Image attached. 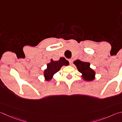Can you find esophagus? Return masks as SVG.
Instances as JSON below:
<instances>
[{"label":"esophagus","mask_w":122,"mask_h":122,"mask_svg":"<svg viewBox=\"0 0 122 122\" xmlns=\"http://www.w3.org/2000/svg\"><path fill=\"white\" fill-rule=\"evenodd\" d=\"M69 63H70V65H72V62H73V60L72 59H70L69 60Z\"/></svg>","instance_id":"34e87169"}]
</instances>
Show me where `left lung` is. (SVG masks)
Wrapping results in <instances>:
<instances>
[{"instance_id": "obj_1", "label": "left lung", "mask_w": 122, "mask_h": 122, "mask_svg": "<svg viewBox=\"0 0 122 122\" xmlns=\"http://www.w3.org/2000/svg\"><path fill=\"white\" fill-rule=\"evenodd\" d=\"M74 64L76 66L78 71L81 74V76L84 81H92L94 80L96 77V71L90 67L89 62L76 60L74 61Z\"/></svg>"}]
</instances>
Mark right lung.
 Wrapping results in <instances>:
<instances>
[{"label":"right lung","instance_id":"add662e5","mask_svg":"<svg viewBox=\"0 0 122 122\" xmlns=\"http://www.w3.org/2000/svg\"><path fill=\"white\" fill-rule=\"evenodd\" d=\"M69 62L65 57H60L58 61H54L52 59L51 60L50 63H47V68L44 71V76L45 80L50 81L52 79L54 75L60 70L63 66H67Z\"/></svg>","mask_w":122,"mask_h":122}]
</instances>
